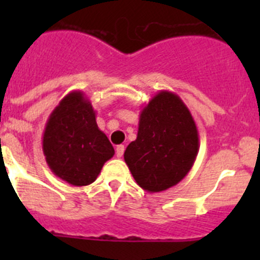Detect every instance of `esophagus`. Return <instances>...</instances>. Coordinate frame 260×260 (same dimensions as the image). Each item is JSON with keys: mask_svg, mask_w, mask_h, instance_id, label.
<instances>
[{"mask_svg": "<svg viewBox=\"0 0 260 260\" xmlns=\"http://www.w3.org/2000/svg\"><path fill=\"white\" fill-rule=\"evenodd\" d=\"M123 153H124V146H117V148H115V154H117V157H122Z\"/></svg>", "mask_w": 260, "mask_h": 260, "instance_id": "obj_1", "label": "esophagus"}]
</instances>
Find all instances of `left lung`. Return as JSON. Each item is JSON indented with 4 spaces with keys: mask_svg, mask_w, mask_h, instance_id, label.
Listing matches in <instances>:
<instances>
[{
    "mask_svg": "<svg viewBox=\"0 0 260 260\" xmlns=\"http://www.w3.org/2000/svg\"><path fill=\"white\" fill-rule=\"evenodd\" d=\"M198 152L190 111L177 94L161 90L141 111L137 138L125 148L124 161L143 190L159 192L190 172Z\"/></svg>",
    "mask_w": 260,
    "mask_h": 260,
    "instance_id": "obj_1",
    "label": "left lung"
}]
</instances>
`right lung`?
Listing matches in <instances>:
<instances>
[{
    "mask_svg": "<svg viewBox=\"0 0 260 260\" xmlns=\"http://www.w3.org/2000/svg\"><path fill=\"white\" fill-rule=\"evenodd\" d=\"M46 164L55 176L73 186L96 180L114 156L108 137L98 128L95 111L80 90L70 91L50 114L43 135Z\"/></svg>",
    "mask_w": 260,
    "mask_h": 260,
    "instance_id": "add662e5",
    "label": "right lung"
}]
</instances>
